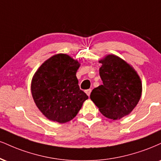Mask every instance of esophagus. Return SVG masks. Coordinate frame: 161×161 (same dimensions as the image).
<instances>
[{
	"label": "esophagus",
	"mask_w": 161,
	"mask_h": 161,
	"mask_svg": "<svg viewBox=\"0 0 161 161\" xmlns=\"http://www.w3.org/2000/svg\"><path fill=\"white\" fill-rule=\"evenodd\" d=\"M91 92H92V89H87V90H86V93L88 96H90Z\"/></svg>",
	"instance_id": "obj_1"
}]
</instances>
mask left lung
<instances>
[{"label": "left lung", "instance_id": "left-lung-1", "mask_svg": "<svg viewBox=\"0 0 161 161\" xmlns=\"http://www.w3.org/2000/svg\"><path fill=\"white\" fill-rule=\"evenodd\" d=\"M100 63L103 84L93 89L91 100L105 117L120 119L138 103L142 94L141 80L136 71L117 56L107 55Z\"/></svg>", "mask_w": 161, "mask_h": 161}]
</instances>
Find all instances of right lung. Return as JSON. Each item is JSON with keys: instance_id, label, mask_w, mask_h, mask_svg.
I'll list each match as a JSON object with an SVG mask.
<instances>
[{"instance_id": "add662e5", "label": "right lung", "mask_w": 161, "mask_h": 161, "mask_svg": "<svg viewBox=\"0 0 161 161\" xmlns=\"http://www.w3.org/2000/svg\"><path fill=\"white\" fill-rule=\"evenodd\" d=\"M79 63L64 54L48 59L36 71L31 82L33 98L47 119L58 123L73 119L88 98L76 78Z\"/></svg>"}]
</instances>
